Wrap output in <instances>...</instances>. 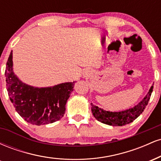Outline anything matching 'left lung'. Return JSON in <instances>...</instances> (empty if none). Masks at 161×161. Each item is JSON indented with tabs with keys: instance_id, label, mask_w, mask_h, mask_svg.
Masks as SVG:
<instances>
[{
	"instance_id": "1",
	"label": "left lung",
	"mask_w": 161,
	"mask_h": 161,
	"mask_svg": "<svg viewBox=\"0 0 161 161\" xmlns=\"http://www.w3.org/2000/svg\"><path fill=\"white\" fill-rule=\"evenodd\" d=\"M153 88L154 86H152L145 97L138 104H136L133 108L122 110V111H108V110L100 108L91 103L92 114L97 121L107 125H114V126H122V125L129 124V123L133 122L144 111L149 100H150L151 93L153 92Z\"/></svg>"
}]
</instances>
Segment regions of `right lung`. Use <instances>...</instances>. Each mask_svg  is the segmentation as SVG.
<instances>
[{"label": "right lung", "instance_id": "add662e5", "mask_svg": "<svg viewBox=\"0 0 161 161\" xmlns=\"http://www.w3.org/2000/svg\"><path fill=\"white\" fill-rule=\"evenodd\" d=\"M5 76L10 100L16 112L28 123L46 125L58 121L64 116L66 104L75 82L45 88L29 86L14 74L13 51L7 62Z\"/></svg>", "mask_w": 161, "mask_h": 161}]
</instances>
